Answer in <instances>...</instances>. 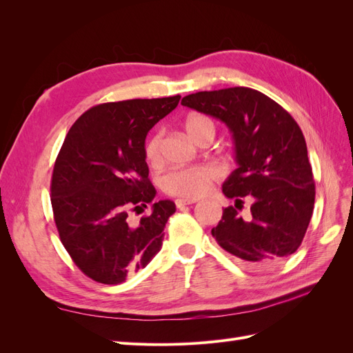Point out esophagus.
Instances as JSON below:
<instances>
[{
	"label": "esophagus",
	"mask_w": 353,
	"mask_h": 353,
	"mask_svg": "<svg viewBox=\"0 0 353 353\" xmlns=\"http://www.w3.org/2000/svg\"><path fill=\"white\" fill-rule=\"evenodd\" d=\"M193 203H196V200H190V199H176L175 200V205L178 209L188 206V205H193Z\"/></svg>",
	"instance_id": "esophagus-1"
}]
</instances>
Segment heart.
<instances>
[{"instance_id": "b5f03b06", "label": "heart", "mask_w": 353, "mask_h": 353, "mask_svg": "<svg viewBox=\"0 0 353 353\" xmlns=\"http://www.w3.org/2000/svg\"><path fill=\"white\" fill-rule=\"evenodd\" d=\"M184 128L188 137L194 143H200L205 138L215 135V122L210 116L203 113H191L185 117ZM162 132H156L148 138L144 145V156L148 163H157L160 160V144H162ZM219 178V170L210 165H197L190 168L172 169L162 178V187L170 196L194 200L206 196L212 184Z\"/></svg>"}]
</instances>
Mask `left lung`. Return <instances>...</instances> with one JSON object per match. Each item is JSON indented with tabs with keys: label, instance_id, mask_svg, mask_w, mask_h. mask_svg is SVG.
<instances>
[{
	"label": "left lung",
	"instance_id": "1",
	"mask_svg": "<svg viewBox=\"0 0 353 353\" xmlns=\"http://www.w3.org/2000/svg\"><path fill=\"white\" fill-rule=\"evenodd\" d=\"M183 105L216 117L234 138L239 168L222 185L236 206L222 212L212 236L254 268H272L302 244L315 203L305 137L292 114L268 95L234 87L185 95ZM243 196L252 201L240 216Z\"/></svg>",
	"mask_w": 353,
	"mask_h": 353
}]
</instances>
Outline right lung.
Instances as JSON below:
<instances>
[{"instance_id": "1", "label": "right lung", "mask_w": 353, "mask_h": 353, "mask_svg": "<svg viewBox=\"0 0 353 353\" xmlns=\"http://www.w3.org/2000/svg\"><path fill=\"white\" fill-rule=\"evenodd\" d=\"M181 95L103 103L72 125L56 159L51 206L60 240L78 268L101 284H121L153 259L175 203L147 208L156 190L144 156L147 132L172 112Z\"/></svg>"}]
</instances>
